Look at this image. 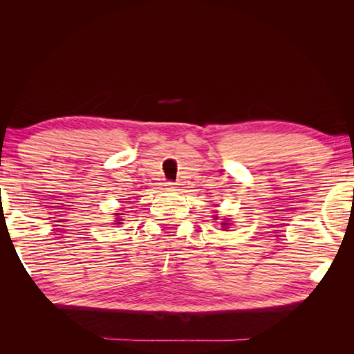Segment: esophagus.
Returning <instances> with one entry per match:
<instances>
[{"label":"esophagus","mask_w":354,"mask_h":354,"mask_svg":"<svg viewBox=\"0 0 354 354\" xmlns=\"http://www.w3.org/2000/svg\"><path fill=\"white\" fill-rule=\"evenodd\" d=\"M165 186H167V189H176L177 183H176V181H167Z\"/></svg>","instance_id":"obj_1"}]
</instances>
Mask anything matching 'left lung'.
<instances>
[{"label":"left lung","instance_id":"obj_1","mask_svg":"<svg viewBox=\"0 0 354 354\" xmlns=\"http://www.w3.org/2000/svg\"><path fill=\"white\" fill-rule=\"evenodd\" d=\"M223 224H227V223H223Z\"/></svg>","mask_w":354,"mask_h":354}]
</instances>
